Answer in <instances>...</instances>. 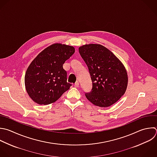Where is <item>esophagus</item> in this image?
I'll list each match as a JSON object with an SVG mask.
<instances>
[{
  "mask_svg": "<svg viewBox=\"0 0 157 157\" xmlns=\"http://www.w3.org/2000/svg\"><path fill=\"white\" fill-rule=\"evenodd\" d=\"M78 86H79V83H78V81H77V82L75 83V84H74V86H75V88H78Z\"/></svg>",
  "mask_w": 157,
  "mask_h": 157,
  "instance_id": "34e87169",
  "label": "esophagus"
}]
</instances>
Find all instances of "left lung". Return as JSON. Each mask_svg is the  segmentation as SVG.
<instances>
[{"label":"left lung","mask_w":157,"mask_h":157,"mask_svg":"<svg viewBox=\"0 0 157 157\" xmlns=\"http://www.w3.org/2000/svg\"><path fill=\"white\" fill-rule=\"evenodd\" d=\"M88 66L93 87L85 96L92 104L107 107L117 102L128 86V74L123 63L100 44H86L78 48Z\"/></svg>","instance_id":"8db88e82"}]
</instances>
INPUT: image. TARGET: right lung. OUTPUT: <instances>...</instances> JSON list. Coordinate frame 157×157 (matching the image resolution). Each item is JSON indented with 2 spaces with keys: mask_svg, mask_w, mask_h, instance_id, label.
Wrapping results in <instances>:
<instances>
[{
  "mask_svg": "<svg viewBox=\"0 0 157 157\" xmlns=\"http://www.w3.org/2000/svg\"><path fill=\"white\" fill-rule=\"evenodd\" d=\"M74 53L72 46L54 44L34 58L25 77L26 91L33 101L40 105L53 103L70 88L63 66Z\"/></svg>",
  "mask_w": 157,
  "mask_h": 157,
  "instance_id": "right-lung-1",
  "label": "right lung"
}]
</instances>
